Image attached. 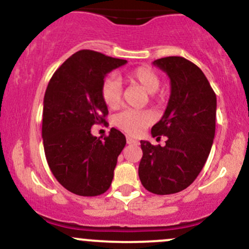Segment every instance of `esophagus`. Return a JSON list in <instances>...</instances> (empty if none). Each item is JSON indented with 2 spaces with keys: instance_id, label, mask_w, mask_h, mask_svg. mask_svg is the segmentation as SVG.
Listing matches in <instances>:
<instances>
[{
  "instance_id": "esophagus-1",
  "label": "esophagus",
  "mask_w": 249,
  "mask_h": 249,
  "mask_svg": "<svg viewBox=\"0 0 249 249\" xmlns=\"http://www.w3.org/2000/svg\"><path fill=\"white\" fill-rule=\"evenodd\" d=\"M126 142L129 143V144H139V141L132 139L131 136H126Z\"/></svg>"
}]
</instances>
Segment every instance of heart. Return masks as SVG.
I'll use <instances>...</instances> for the list:
<instances>
[{"instance_id": "obj_1", "label": "heart", "mask_w": 249, "mask_h": 249, "mask_svg": "<svg viewBox=\"0 0 249 249\" xmlns=\"http://www.w3.org/2000/svg\"><path fill=\"white\" fill-rule=\"evenodd\" d=\"M119 79L130 84L137 85L143 91L149 94L150 101L158 102L155 97L161 83L159 73L150 66H139L124 74H119ZM101 97L105 105L110 109H115L122 104V87L115 78H106L101 84ZM154 122V115L148 110H123L114 117V125L130 135H139Z\"/></svg>"}]
</instances>
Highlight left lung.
<instances>
[{
	"label": "left lung",
	"instance_id": "obj_1",
	"mask_svg": "<svg viewBox=\"0 0 249 249\" xmlns=\"http://www.w3.org/2000/svg\"><path fill=\"white\" fill-rule=\"evenodd\" d=\"M153 64L167 73L171 95L152 136H166V144L141 141V183L148 192L169 195L189 187L210 155L215 132L217 97L199 67L182 56H167Z\"/></svg>",
	"mask_w": 249,
	"mask_h": 249
}]
</instances>
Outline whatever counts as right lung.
Wrapping results in <instances>:
<instances>
[{
    "label": "right lung",
    "mask_w": 249,
    "mask_h": 249,
    "mask_svg": "<svg viewBox=\"0 0 249 249\" xmlns=\"http://www.w3.org/2000/svg\"><path fill=\"white\" fill-rule=\"evenodd\" d=\"M126 60L83 49L66 60L50 78L43 101L42 139L50 171L69 192L97 196L108 190L126 139L112 127L100 140L91 126L106 123L108 109L101 84Z\"/></svg>",
    "instance_id": "right-lung-1"
}]
</instances>
